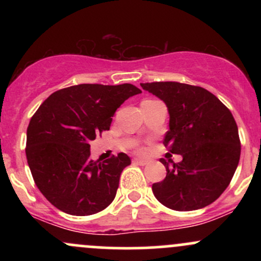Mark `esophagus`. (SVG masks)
<instances>
[{
	"mask_svg": "<svg viewBox=\"0 0 261 261\" xmlns=\"http://www.w3.org/2000/svg\"><path fill=\"white\" fill-rule=\"evenodd\" d=\"M134 163L139 164V166H147L149 162L147 160H142V158H134Z\"/></svg>",
	"mask_w": 261,
	"mask_h": 261,
	"instance_id": "1",
	"label": "esophagus"
}]
</instances>
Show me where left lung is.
I'll return each instance as SVG.
<instances>
[{
    "label": "left lung",
    "instance_id": "obj_1",
    "mask_svg": "<svg viewBox=\"0 0 261 261\" xmlns=\"http://www.w3.org/2000/svg\"><path fill=\"white\" fill-rule=\"evenodd\" d=\"M166 103L169 130L164 146L182 161L152 185L155 199L175 211H193L217 200L234 174L241 157L238 127L229 109L202 87L179 82L141 83Z\"/></svg>",
    "mask_w": 261,
    "mask_h": 261
}]
</instances>
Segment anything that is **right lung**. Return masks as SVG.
Here are the masks:
<instances>
[{
  "label": "right lung",
  "instance_id": "obj_1",
  "mask_svg": "<svg viewBox=\"0 0 261 261\" xmlns=\"http://www.w3.org/2000/svg\"><path fill=\"white\" fill-rule=\"evenodd\" d=\"M141 89L79 85L53 93L32 116L27 128V161L41 194L73 216L97 214L113 202L122 169L131 164L119 153L94 162L91 141L109 130L116 109Z\"/></svg>",
  "mask_w": 261,
  "mask_h": 261
}]
</instances>
